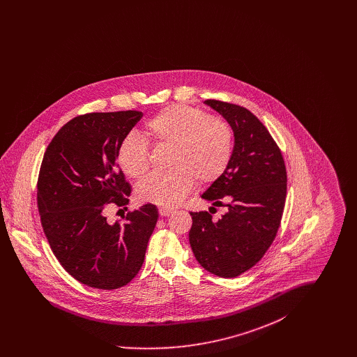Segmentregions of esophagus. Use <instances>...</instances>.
Returning <instances> with one entry per match:
<instances>
[{"label":"esophagus","instance_id":"34e87169","mask_svg":"<svg viewBox=\"0 0 357 357\" xmlns=\"http://www.w3.org/2000/svg\"><path fill=\"white\" fill-rule=\"evenodd\" d=\"M159 214H160V217H170V215L174 214V210L167 208V207H160L159 208Z\"/></svg>","mask_w":357,"mask_h":357}]
</instances>
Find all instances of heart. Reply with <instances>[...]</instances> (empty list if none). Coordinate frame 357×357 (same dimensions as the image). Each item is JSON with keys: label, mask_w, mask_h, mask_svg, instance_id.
I'll use <instances>...</instances> for the list:
<instances>
[{"label": "heart", "mask_w": 357, "mask_h": 357, "mask_svg": "<svg viewBox=\"0 0 357 357\" xmlns=\"http://www.w3.org/2000/svg\"><path fill=\"white\" fill-rule=\"evenodd\" d=\"M143 135L156 147H170L171 170L147 176L137 187V197L166 207L181 204L197 181L208 185L220 179L234 153V130L227 120L182 104L155 114L144 123ZM116 160L127 176L140 179L150 169L149 144L128 134L120 142Z\"/></svg>", "instance_id": "b5f03b06"}]
</instances>
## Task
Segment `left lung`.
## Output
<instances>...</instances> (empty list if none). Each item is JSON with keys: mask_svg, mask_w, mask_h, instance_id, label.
Returning <instances> with one entry per match:
<instances>
[{"mask_svg": "<svg viewBox=\"0 0 357 357\" xmlns=\"http://www.w3.org/2000/svg\"><path fill=\"white\" fill-rule=\"evenodd\" d=\"M234 130L230 166L202 198L225 207L215 220L211 210L190 213L188 234L197 261L207 272L233 278L252 269L277 236L287 198V167L268 128L249 109L221 100H206Z\"/></svg>", "mask_w": 357, "mask_h": 357, "instance_id": "8db88e82", "label": "left lung"}]
</instances>
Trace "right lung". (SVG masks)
<instances>
[{
    "mask_svg": "<svg viewBox=\"0 0 357 357\" xmlns=\"http://www.w3.org/2000/svg\"><path fill=\"white\" fill-rule=\"evenodd\" d=\"M139 111L79 115L52 139L37 179L40 220L61 266L91 288H121L140 271L158 222L156 206L144 204L108 223L105 210L126 207L131 186L116 160L120 142ZM127 208V207H126Z\"/></svg>",
    "mask_w": 357,
    "mask_h": 357,
    "instance_id": "1",
    "label": "right lung"
}]
</instances>
